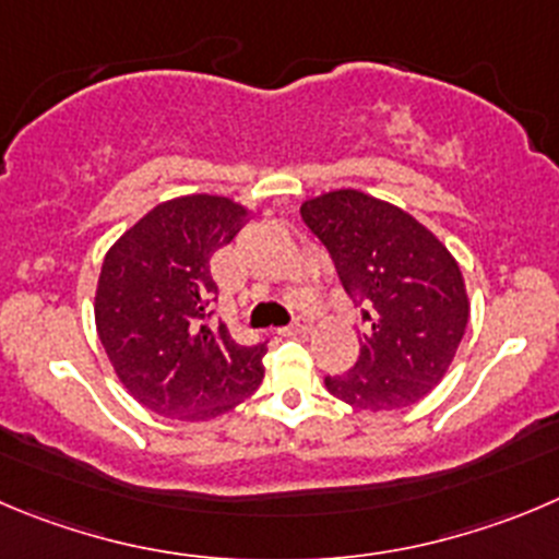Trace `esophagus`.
Instances as JSON below:
<instances>
[{"instance_id":"1","label":"esophagus","mask_w":559,"mask_h":559,"mask_svg":"<svg viewBox=\"0 0 559 559\" xmlns=\"http://www.w3.org/2000/svg\"><path fill=\"white\" fill-rule=\"evenodd\" d=\"M310 329H312V323L307 321V318H296V321L290 323V326L283 329V334H288V337H290V334H307V332H310Z\"/></svg>"}]
</instances>
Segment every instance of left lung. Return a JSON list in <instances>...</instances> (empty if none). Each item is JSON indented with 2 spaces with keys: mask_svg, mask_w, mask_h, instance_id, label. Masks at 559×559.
I'll return each instance as SVG.
<instances>
[{
  "mask_svg": "<svg viewBox=\"0 0 559 559\" xmlns=\"http://www.w3.org/2000/svg\"><path fill=\"white\" fill-rule=\"evenodd\" d=\"M301 219L332 254L345 294L368 307L359 362L326 376V390L362 412L423 401L450 370L469 323L459 260L408 211L359 189L310 197Z\"/></svg>",
  "mask_w": 559,
  "mask_h": 559,
  "instance_id": "obj_1",
  "label": "left lung"
}]
</instances>
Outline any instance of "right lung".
Listing matches in <instances>:
<instances>
[{"label":"right lung","mask_w":559,"mask_h":559,"mask_svg":"<svg viewBox=\"0 0 559 559\" xmlns=\"http://www.w3.org/2000/svg\"><path fill=\"white\" fill-rule=\"evenodd\" d=\"M249 216L230 197H175L131 225L100 263L98 340L129 395L162 417H222L263 381L265 343L241 345L225 323H205L216 299L211 258Z\"/></svg>","instance_id":"obj_1"}]
</instances>
